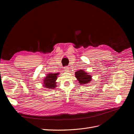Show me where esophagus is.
Wrapping results in <instances>:
<instances>
[{
	"label": "esophagus",
	"mask_w": 134,
	"mask_h": 134,
	"mask_svg": "<svg viewBox=\"0 0 134 134\" xmlns=\"http://www.w3.org/2000/svg\"><path fill=\"white\" fill-rule=\"evenodd\" d=\"M64 69L65 71H68L69 70V68L68 66H65Z\"/></svg>",
	"instance_id": "esophagus-1"
}]
</instances>
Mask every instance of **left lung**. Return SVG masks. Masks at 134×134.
I'll return each mask as SVG.
<instances>
[{
    "instance_id": "8db88e82",
    "label": "left lung",
    "mask_w": 134,
    "mask_h": 134,
    "mask_svg": "<svg viewBox=\"0 0 134 134\" xmlns=\"http://www.w3.org/2000/svg\"><path fill=\"white\" fill-rule=\"evenodd\" d=\"M75 76L79 81V83H80V84L82 85L89 83L92 79V76L91 75L88 74L87 72H85L83 70H79V71L75 72Z\"/></svg>"
}]
</instances>
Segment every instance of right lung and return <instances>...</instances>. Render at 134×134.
<instances>
[{
  "label": "right lung",
  "instance_id": "obj_1",
  "mask_svg": "<svg viewBox=\"0 0 134 134\" xmlns=\"http://www.w3.org/2000/svg\"><path fill=\"white\" fill-rule=\"evenodd\" d=\"M58 74L59 73H50L47 74L43 81L44 87L48 89H54L56 86L55 81L57 79Z\"/></svg>",
  "mask_w": 134,
  "mask_h": 134
}]
</instances>
